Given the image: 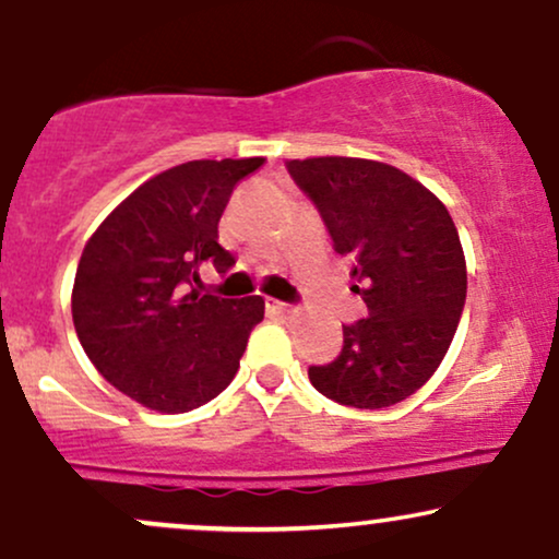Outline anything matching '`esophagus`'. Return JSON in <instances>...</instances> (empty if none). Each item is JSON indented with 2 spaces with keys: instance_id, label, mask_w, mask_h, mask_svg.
I'll return each instance as SVG.
<instances>
[{
  "instance_id": "1",
  "label": "esophagus",
  "mask_w": 559,
  "mask_h": 559,
  "mask_svg": "<svg viewBox=\"0 0 559 559\" xmlns=\"http://www.w3.org/2000/svg\"><path fill=\"white\" fill-rule=\"evenodd\" d=\"M265 307L267 312H275V316H288V312H292V305H286V301L281 299H271V297L265 299Z\"/></svg>"
}]
</instances>
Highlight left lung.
Segmentation results:
<instances>
[{"label":"left lung","instance_id":"obj_1","mask_svg":"<svg viewBox=\"0 0 559 559\" xmlns=\"http://www.w3.org/2000/svg\"><path fill=\"white\" fill-rule=\"evenodd\" d=\"M333 249L352 262L368 316L344 325L342 355L312 365V386L338 404L407 400L444 360L465 307L463 243L439 197L407 173L360 157L288 159Z\"/></svg>","mask_w":559,"mask_h":559}]
</instances>
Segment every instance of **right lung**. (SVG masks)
I'll return each mask as SVG.
<instances>
[{
    "instance_id": "add662e5",
    "label": "right lung",
    "mask_w": 559,
    "mask_h": 559,
    "mask_svg": "<svg viewBox=\"0 0 559 559\" xmlns=\"http://www.w3.org/2000/svg\"><path fill=\"white\" fill-rule=\"evenodd\" d=\"M265 157L191 159L126 197L83 247L73 325L94 368L157 413H189L234 381L262 297L202 294L199 267L226 273L217 223L234 186Z\"/></svg>"
}]
</instances>
